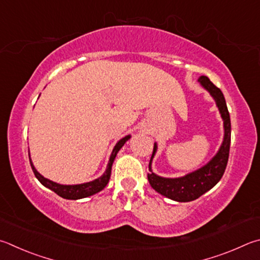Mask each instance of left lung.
I'll return each instance as SVG.
<instances>
[{
	"label": "left lung",
	"mask_w": 260,
	"mask_h": 260,
	"mask_svg": "<svg viewBox=\"0 0 260 260\" xmlns=\"http://www.w3.org/2000/svg\"><path fill=\"white\" fill-rule=\"evenodd\" d=\"M198 81L202 84V86L208 89L211 96L215 99L216 105L218 107L221 118L224 120V141L218 152L206 166L179 178H164L157 176L151 171V160L157 151V144H154L153 152L149 162L150 173L148 174V179L150 185L160 194L178 202L196 200L204 193L209 191L211 187H214L224 175L230 155L231 119L225 98L220 89L215 86L207 76H201Z\"/></svg>",
	"instance_id": "1"
}]
</instances>
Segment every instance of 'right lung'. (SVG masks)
<instances>
[{
  "label": "right lung",
  "instance_id": "add662e5",
  "mask_svg": "<svg viewBox=\"0 0 260 260\" xmlns=\"http://www.w3.org/2000/svg\"><path fill=\"white\" fill-rule=\"evenodd\" d=\"M131 138L129 135L125 136L124 139H121L119 142H118L114 150H112V153L110 155V159H109V164H108V167H107V171L106 173L103 174L101 177H99L98 179H94L92 182H88V183H84V184H77V185H61V184L58 183H54L50 181V179L45 178L41 175V174L36 171L35 167L32 166V162L29 158V161H30V166L32 172H34L36 178L39 179V181L43 184L44 186L49 187L50 190H52L53 192H55L56 194L60 196L61 198H64V199H69V200H77V199H82V198H86L89 196H93L95 194V193L100 192L101 190L106 187V185L109 182L110 176H111V167H112V164H114V160L116 158V155L118 153V151L120 150V148L122 145L125 144V142L127 140ZM29 154V152H28Z\"/></svg>",
  "mask_w": 260,
  "mask_h": 260
}]
</instances>
